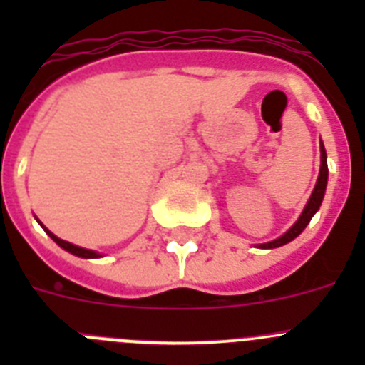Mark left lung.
Masks as SVG:
<instances>
[{
	"mask_svg": "<svg viewBox=\"0 0 365 365\" xmlns=\"http://www.w3.org/2000/svg\"><path fill=\"white\" fill-rule=\"evenodd\" d=\"M320 153H322L320 155V163L322 164H320V173H318V180H316V186H314V190H312V193H311V199H309L307 205H305V208H303V212H302V215L298 217V221H296L294 225H292V227L285 232V234L279 235L278 240L259 245V248H276V247H282V245L291 243L294 237H298V235L302 234L303 230H305V227L309 225V221L312 219V215L318 212L322 201H324L325 186H327V175H329L327 153H325L324 144H320Z\"/></svg>",
	"mask_w": 365,
	"mask_h": 365,
	"instance_id": "obj_1",
	"label": "left lung"
}]
</instances>
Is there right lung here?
Wrapping results in <instances>:
<instances>
[{"instance_id":"1","label":"right lung","mask_w":365,"mask_h":365,"mask_svg":"<svg viewBox=\"0 0 365 365\" xmlns=\"http://www.w3.org/2000/svg\"><path fill=\"white\" fill-rule=\"evenodd\" d=\"M38 222H40V221H38ZM40 225H41V222H40ZM41 227H43V225H41ZM43 230L51 235V240H53L54 243L60 245V247H62L63 250H67V252L74 254V256H78V257H91V259H93V257H100V254H98V252H95V250H87V248L76 247V245L69 243V241L60 240V237H56V235H54L53 232L47 230V228H45V227H43Z\"/></svg>"}]
</instances>
